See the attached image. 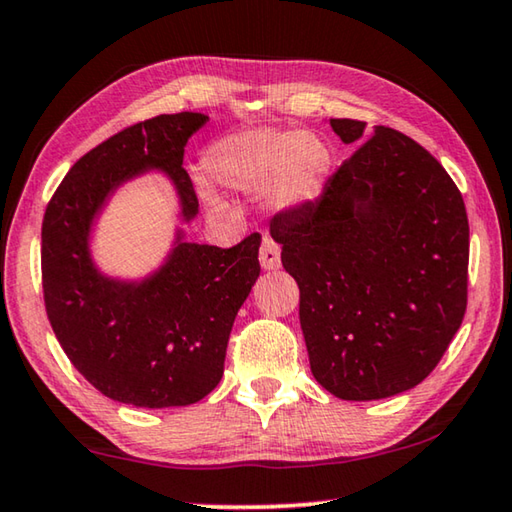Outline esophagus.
I'll return each mask as SVG.
<instances>
[{
  "instance_id": "1",
  "label": "esophagus",
  "mask_w": 512,
  "mask_h": 512,
  "mask_svg": "<svg viewBox=\"0 0 512 512\" xmlns=\"http://www.w3.org/2000/svg\"><path fill=\"white\" fill-rule=\"evenodd\" d=\"M259 264H262L264 271H277L282 266L280 246L273 239H264L262 248H259Z\"/></svg>"
}]
</instances>
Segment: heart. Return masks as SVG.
Masks as SVG:
<instances>
[{"label":"heart","mask_w":512,"mask_h":512,"mask_svg":"<svg viewBox=\"0 0 512 512\" xmlns=\"http://www.w3.org/2000/svg\"><path fill=\"white\" fill-rule=\"evenodd\" d=\"M329 149L311 133L257 128L214 142L205 169L219 185L259 192L273 185V201L282 207L318 196L329 173Z\"/></svg>","instance_id":"obj_1"}]
</instances>
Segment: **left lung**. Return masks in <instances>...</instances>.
Segmentation results:
<instances>
[{"label": "left lung", "mask_w": 512, "mask_h": 512, "mask_svg": "<svg viewBox=\"0 0 512 512\" xmlns=\"http://www.w3.org/2000/svg\"><path fill=\"white\" fill-rule=\"evenodd\" d=\"M360 144L316 201L282 210L271 237L300 289L311 372L341 400L418 386L443 359L467 309L470 223L463 196L411 137L329 119Z\"/></svg>", "instance_id": "8db88e82"}]
</instances>
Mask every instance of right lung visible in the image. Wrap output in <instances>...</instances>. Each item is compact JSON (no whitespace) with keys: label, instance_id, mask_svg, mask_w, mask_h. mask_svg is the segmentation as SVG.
Instances as JSON below:
<instances>
[{"label":"right lung","instance_id":"right-lung-1","mask_svg":"<svg viewBox=\"0 0 512 512\" xmlns=\"http://www.w3.org/2000/svg\"><path fill=\"white\" fill-rule=\"evenodd\" d=\"M207 121L176 112L140 121L108 137L67 171L42 219V293L60 348L110 400L164 409L212 393L225 350L259 277L253 232L232 248L178 241L169 262L140 284L94 268L88 232L112 189L151 167L169 173L189 221L198 212L185 146Z\"/></svg>","mask_w":512,"mask_h":512}]
</instances>
